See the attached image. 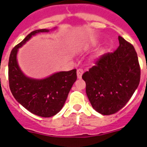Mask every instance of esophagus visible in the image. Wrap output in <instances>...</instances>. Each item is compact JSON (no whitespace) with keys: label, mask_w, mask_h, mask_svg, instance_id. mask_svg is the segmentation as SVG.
Here are the masks:
<instances>
[{"label":"esophagus","mask_w":147,"mask_h":147,"mask_svg":"<svg viewBox=\"0 0 147 147\" xmlns=\"http://www.w3.org/2000/svg\"><path fill=\"white\" fill-rule=\"evenodd\" d=\"M83 74V70L82 69V68H78L77 69V77L79 78V79H80V78L82 77V75Z\"/></svg>","instance_id":"esophagus-1"}]
</instances>
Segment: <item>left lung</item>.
Wrapping results in <instances>:
<instances>
[{"instance_id": "obj_1", "label": "left lung", "mask_w": 147, "mask_h": 147, "mask_svg": "<svg viewBox=\"0 0 147 147\" xmlns=\"http://www.w3.org/2000/svg\"><path fill=\"white\" fill-rule=\"evenodd\" d=\"M119 41L116 50L101 56L82 76L92 107L102 115L123 108L140 82L141 67L134 46L121 36Z\"/></svg>"}]
</instances>
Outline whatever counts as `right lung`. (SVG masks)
Segmentation results:
<instances>
[{"mask_svg":"<svg viewBox=\"0 0 147 147\" xmlns=\"http://www.w3.org/2000/svg\"><path fill=\"white\" fill-rule=\"evenodd\" d=\"M48 32V29L33 31L13 48L8 72L10 90L15 99L32 113L45 118L51 117L60 111L77 78L76 69L56 73L40 80L26 77L20 71L16 59L18 49L33 35Z\"/></svg>","mask_w":147,"mask_h":147,"instance_id":"add662e5","label":"right lung"}]
</instances>
